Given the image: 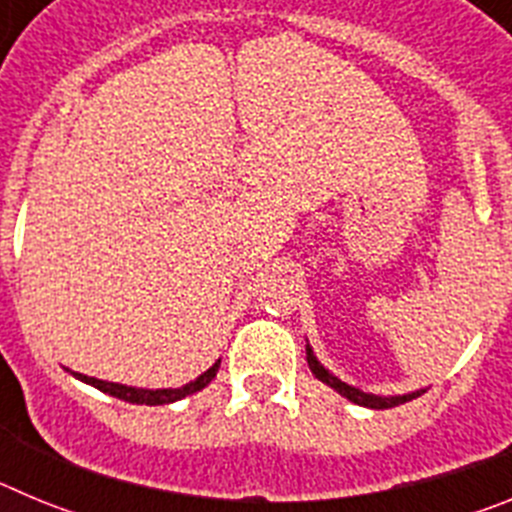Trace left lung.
Masks as SVG:
<instances>
[{"instance_id": "1", "label": "left lung", "mask_w": 512, "mask_h": 512, "mask_svg": "<svg viewBox=\"0 0 512 512\" xmlns=\"http://www.w3.org/2000/svg\"><path fill=\"white\" fill-rule=\"evenodd\" d=\"M307 364H310V372L315 374V377L320 379L323 384H328V387H333V390L338 392V395H343L346 400L356 402V405H361V408H372V410H387V408H395V405H402V402H410L413 397L423 395L425 390H415V392H408V395H372V392H364L359 390V387H351V384L341 382V379L336 377V374H330L328 369H325L323 364L318 361V356L312 354L310 343H307Z\"/></svg>"}]
</instances>
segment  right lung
Here are the masks:
<instances>
[{"label": "right lung", "instance_id": "obj_1", "mask_svg": "<svg viewBox=\"0 0 512 512\" xmlns=\"http://www.w3.org/2000/svg\"><path fill=\"white\" fill-rule=\"evenodd\" d=\"M217 369H220V359H217L215 364L207 369V372H202L200 377L192 379V382L184 384V387H176V390H143V387H128V384L104 382V379L87 377V374L71 372V369H66V372H71L76 379H81V382H87V384H92V387H97L99 392H107V395L117 397V400L133 402V405H169V402H176L187 395H194V392L205 390L207 384L215 379Z\"/></svg>", "mask_w": 512, "mask_h": 512}]
</instances>
